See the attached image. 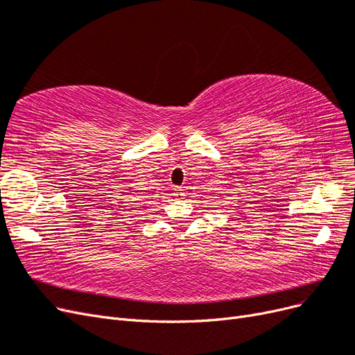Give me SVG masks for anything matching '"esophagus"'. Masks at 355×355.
<instances>
[{
	"instance_id": "esophagus-1",
	"label": "esophagus",
	"mask_w": 355,
	"mask_h": 355,
	"mask_svg": "<svg viewBox=\"0 0 355 355\" xmlns=\"http://www.w3.org/2000/svg\"><path fill=\"white\" fill-rule=\"evenodd\" d=\"M175 196H178V198H180L182 196H184V189H182V188H176V189H175Z\"/></svg>"
}]
</instances>
